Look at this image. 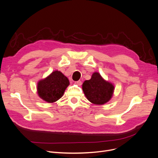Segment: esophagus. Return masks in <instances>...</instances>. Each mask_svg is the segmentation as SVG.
I'll use <instances>...</instances> for the list:
<instances>
[{"instance_id": "obj_1", "label": "esophagus", "mask_w": 158, "mask_h": 158, "mask_svg": "<svg viewBox=\"0 0 158 158\" xmlns=\"http://www.w3.org/2000/svg\"><path fill=\"white\" fill-rule=\"evenodd\" d=\"M75 84L78 86H81L82 85V81H76L75 82Z\"/></svg>"}]
</instances>
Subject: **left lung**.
Instances as JSON below:
<instances>
[{
    "label": "left lung",
    "mask_w": 158,
    "mask_h": 158,
    "mask_svg": "<svg viewBox=\"0 0 158 158\" xmlns=\"http://www.w3.org/2000/svg\"><path fill=\"white\" fill-rule=\"evenodd\" d=\"M82 90L89 102L94 104L102 105L111 98L114 86L105 81L98 72H94L91 79L83 82Z\"/></svg>",
    "instance_id": "left-lung-1"
}]
</instances>
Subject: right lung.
Returning a JSON list of instances; mask_svg holds the SVG:
<instances>
[{"instance_id":"right-lung-1","label":"right lung","mask_w":158,"mask_h":158,"mask_svg":"<svg viewBox=\"0 0 158 158\" xmlns=\"http://www.w3.org/2000/svg\"><path fill=\"white\" fill-rule=\"evenodd\" d=\"M69 85V81L60 71H55L48 77L38 82L37 92L39 96L49 103L59 100Z\"/></svg>"}]
</instances>
